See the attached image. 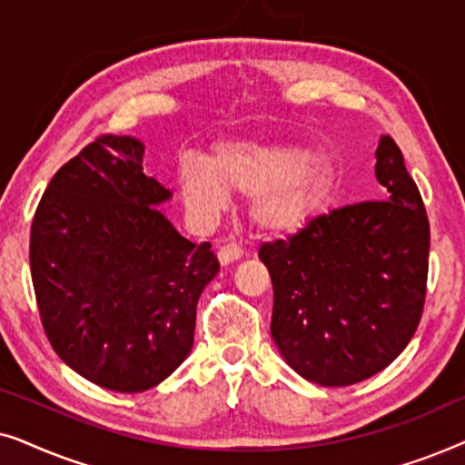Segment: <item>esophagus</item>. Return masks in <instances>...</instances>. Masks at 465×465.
<instances>
[{"label":"esophagus","instance_id":"obj_1","mask_svg":"<svg viewBox=\"0 0 465 465\" xmlns=\"http://www.w3.org/2000/svg\"><path fill=\"white\" fill-rule=\"evenodd\" d=\"M241 256H243V250H241L237 243H226V245H222L220 250H218V258H220V262L224 264V266L234 262V260H239Z\"/></svg>","mask_w":465,"mask_h":465}]
</instances>
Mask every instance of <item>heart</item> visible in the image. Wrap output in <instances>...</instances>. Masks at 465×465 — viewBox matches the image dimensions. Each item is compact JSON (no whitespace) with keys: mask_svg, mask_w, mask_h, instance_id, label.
Returning <instances> with one entry per match:
<instances>
[{"mask_svg":"<svg viewBox=\"0 0 465 465\" xmlns=\"http://www.w3.org/2000/svg\"><path fill=\"white\" fill-rule=\"evenodd\" d=\"M188 212L212 222L231 190L252 201V218L266 232L294 234L326 209L334 188L328 161L304 145L220 143L212 161L186 154L177 167Z\"/></svg>","mask_w":465,"mask_h":465,"instance_id":"obj_1","label":"heart"}]
</instances>
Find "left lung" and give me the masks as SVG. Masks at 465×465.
Masks as SVG:
<instances>
[{"label": "left lung", "instance_id": "obj_1", "mask_svg": "<svg viewBox=\"0 0 465 465\" xmlns=\"http://www.w3.org/2000/svg\"><path fill=\"white\" fill-rule=\"evenodd\" d=\"M374 173L385 201L332 209L258 252L275 294L272 341L301 377L323 387L381 372L421 322L430 222L390 135L381 137Z\"/></svg>", "mask_w": 465, "mask_h": 465}]
</instances>
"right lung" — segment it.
Masks as SVG:
<instances>
[{
  "label": "right lung",
  "instance_id": "1",
  "mask_svg": "<svg viewBox=\"0 0 465 465\" xmlns=\"http://www.w3.org/2000/svg\"><path fill=\"white\" fill-rule=\"evenodd\" d=\"M135 137L101 135L50 180L31 224L29 264L56 355L105 390L154 387L186 360L196 302L220 271L164 218L171 193L142 167Z\"/></svg>",
  "mask_w": 465,
  "mask_h": 465
}]
</instances>
